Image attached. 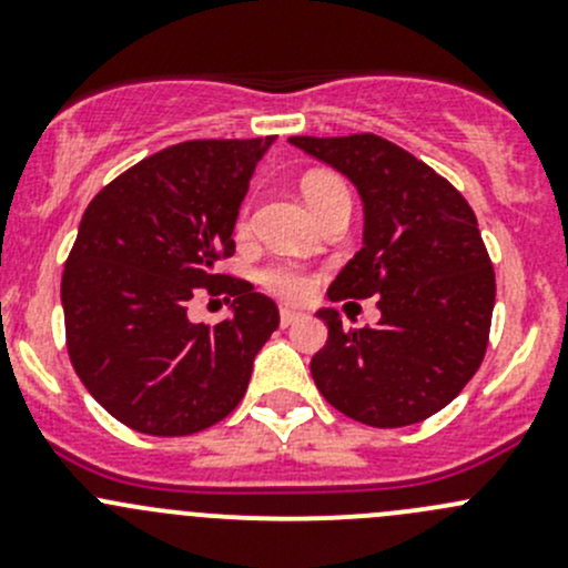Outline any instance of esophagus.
Returning <instances> with one entry per match:
<instances>
[{"instance_id":"1","label":"esophagus","mask_w":568,"mask_h":568,"mask_svg":"<svg viewBox=\"0 0 568 568\" xmlns=\"http://www.w3.org/2000/svg\"><path fill=\"white\" fill-rule=\"evenodd\" d=\"M302 318H305V313L294 311V307H280V324L283 326L296 324V321H302Z\"/></svg>"}]
</instances>
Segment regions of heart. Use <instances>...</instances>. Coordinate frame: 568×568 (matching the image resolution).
<instances>
[{
	"instance_id": "obj_1",
	"label": "heart",
	"mask_w": 568,
	"mask_h": 568,
	"mask_svg": "<svg viewBox=\"0 0 568 568\" xmlns=\"http://www.w3.org/2000/svg\"><path fill=\"white\" fill-rule=\"evenodd\" d=\"M302 189H305V197L307 203L313 205V211H316L318 205H324L329 197L348 194L346 183H343L337 175H329V173H311L305 178V183H302ZM244 222H247V211L242 214V225ZM257 280H261L263 288L272 291V294L285 296V300H302V296H307L313 291L316 274L307 272V268L300 266V263L277 261L263 266L261 272H257Z\"/></svg>"
}]
</instances>
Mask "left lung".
<instances>
[{
  "mask_svg": "<svg viewBox=\"0 0 568 568\" xmlns=\"http://www.w3.org/2000/svg\"><path fill=\"white\" fill-rule=\"evenodd\" d=\"M341 170L365 205L363 250L329 300L379 296L376 326L343 329L335 311L311 359L318 393L352 420L400 428L437 415L484 363L495 268L478 220L454 183L376 134L291 136Z\"/></svg>",
  "mask_w": 568,
  "mask_h": 568,
  "instance_id": "1",
  "label": "left lung"
}]
</instances>
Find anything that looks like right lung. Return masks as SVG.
<instances>
[{
	"label": "right lung",
	"instance_id": "right-lung-1",
	"mask_svg": "<svg viewBox=\"0 0 568 568\" xmlns=\"http://www.w3.org/2000/svg\"><path fill=\"white\" fill-rule=\"evenodd\" d=\"M272 142H178L106 183L84 211L62 272L68 357L90 395L134 432L197 434L247 393L280 313L216 266L236 252L233 225ZM200 287L233 295L234 316L192 325L185 311Z\"/></svg>",
	"mask_w": 568,
	"mask_h": 568
}]
</instances>
